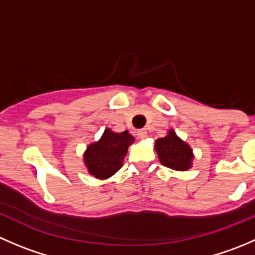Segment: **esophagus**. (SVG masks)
Returning a JSON list of instances; mask_svg holds the SVG:
<instances>
[{"mask_svg":"<svg viewBox=\"0 0 255 255\" xmlns=\"http://www.w3.org/2000/svg\"><path fill=\"white\" fill-rule=\"evenodd\" d=\"M137 135H138V138H140V139H144V138L148 135V132H146L145 129H139L137 132Z\"/></svg>","mask_w":255,"mask_h":255,"instance_id":"obj_1","label":"esophagus"}]
</instances>
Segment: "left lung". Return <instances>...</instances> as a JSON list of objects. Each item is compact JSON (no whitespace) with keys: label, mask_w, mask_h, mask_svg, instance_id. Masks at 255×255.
Returning a JSON list of instances; mask_svg holds the SVG:
<instances>
[{"label":"left lung","mask_w":255,"mask_h":255,"mask_svg":"<svg viewBox=\"0 0 255 255\" xmlns=\"http://www.w3.org/2000/svg\"><path fill=\"white\" fill-rule=\"evenodd\" d=\"M155 151L160 163L176 171H186L192 168L194 151L191 146L181 139L174 129L155 140Z\"/></svg>","instance_id":"left-lung-1"}]
</instances>
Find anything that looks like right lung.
<instances>
[{
    "mask_svg": "<svg viewBox=\"0 0 255 255\" xmlns=\"http://www.w3.org/2000/svg\"><path fill=\"white\" fill-rule=\"evenodd\" d=\"M134 137L125 130L113 132L106 128L97 142L89 144L84 153V164L90 175L105 180L115 175L123 165V160Z\"/></svg>",
    "mask_w": 255,
    "mask_h": 255,
    "instance_id": "1",
    "label": "right lung"
}]
</instances>
